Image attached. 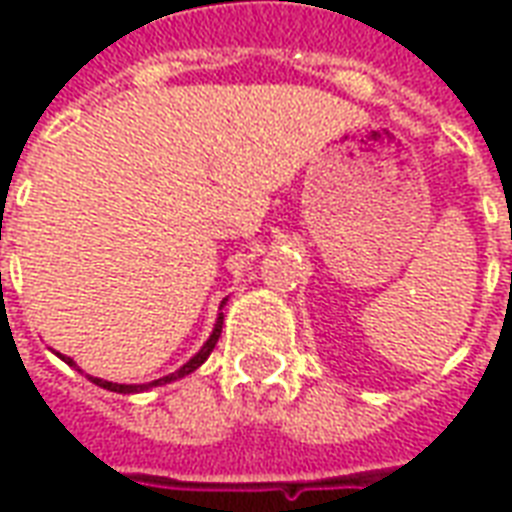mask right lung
<instances>
[{
	"instance_id": "right-lung-1",
	"label": "right lung",
	"mask_w": 512,
	"mask_h": 512,
	"mask_svg": "<svg viewBox=\"0 0 512 512\" xmlns=\"http://www.w3.org/2000/svg\"><path fill=\"white\" fill-rule=\"evenodd\" d=\"M222 304H224V301H222ZM222 321H224V315H222V312H219V318H216V326H213L211 337L205 340V345H202L197 354L191 356L186 365L180 367V370H175V373H169V376L156 378V381H150V384H112V381H104V378H90V381H93V384H98V386H104V389H109V392H120V395H131V392H145V389H153V386L172 384V381H178V378L194 373V370H197V367H200L202 362H205V359L211 356V351H213V348H216V343H219V334H222ZM60 359H62V362H65V365H71V367L76 365L71 356H62L60 354Z\"/></svg>"
}]
</instances>
